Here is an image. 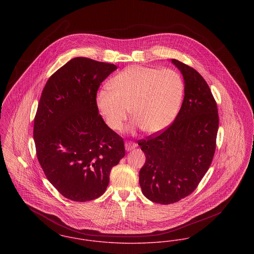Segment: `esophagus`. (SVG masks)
I'll return each mask as SVG.
<instances>
[{"label":"esophagus","instance_id":"obj_1","mask_svg":"<svg viewBox=\"0 0 254 254\" xmlns=\"http://www.w3.org/2000/svg\"><path fill=\"white\" fill-rule=\"evenodd\" d=\"M135 147H136V143H135V142H132V141H126L125 142V148H126L127 151H130Z\"/></svg>","mask_w":254,"mask_h":254}]
</instances>
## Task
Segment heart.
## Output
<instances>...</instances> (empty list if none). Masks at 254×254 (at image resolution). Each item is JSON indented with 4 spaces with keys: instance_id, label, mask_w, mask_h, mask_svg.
I'll return each mask as SVG.
<instances>
[{
    "instance_id": "obj_1",
    "label": "heart",
    "mask_w": 254,
    "mask_h": 254,
    "mask_svg": "<svg viewBox=\"0 0 254 254\" xmlns=\"http://www.w3.org/2000/svg\"><path fill=\"white\" fill-rule=\"evenodd\" d=\"M110 88L100 90L96 105L107 125L114 131L122 129L128 110L135 122L147 134L165 130L176 117L184 95L182 76L172 69L129 66L111 81Z\"/></svg>"
}]
</instances>
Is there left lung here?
I'll return each mask as SVG.
<instances>
[{"mask_svg":"<svg viewBox=\"0 0 254 254\" xmlns=\"http://www.w3.org/2000/svg\"><path fill=\"white\" fill-rule=\"evenodd\" d=\"M171 62L185 80L180 111L168 128L137 140L145 154L139 185L149 200L160 204L177 202L198 186L213 161L219 129L217 102L202 76Z\"/></svg>","mask_w":254,"mask_h":254,"instance_id":"left-lung-1","label":"left lung"}]
</instances>
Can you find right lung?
<instances>
[{"instance_id":"right-lung-1","label":"right lung","mask_w":254,"mask_h":254,"mask_svg":"<svg viewBox=\"0 0 254 254\" xmlns=\"http://www.w3.org/2000/svg\"><path fill=\"white\" fill-rule=\"evenodd\" d=\"M117 66L75 58L58 69L43 88L34 117L37 160L47 179L70 200L102 195L110 173L125 155L123 138L102 119L96 95Z\"/></svg>"}]
</instances>
